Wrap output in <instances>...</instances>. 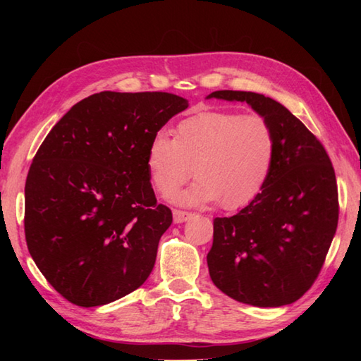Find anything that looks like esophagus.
<instances>
[{
    "instance_id": "esophagus-1",
    "label": "esophagus",
    "mask_w": 361,
    "mask_h": 361,
    "mask_svg": "<svg viewBox=\"0 0 361 361\" xmlns=\"http://www.w3.org/2000/svg\"><path fill=\"white\" fill-rule=\"evenodd\" d=\"M190 217H192V212L181 211V209H173V221H175V224H183V221L189 220Z\"/></svg>"
}]
</instances>
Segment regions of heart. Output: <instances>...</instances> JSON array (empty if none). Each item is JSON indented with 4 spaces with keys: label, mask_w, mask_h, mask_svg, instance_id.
Returning <instances> with one entry per match:
<instances>
[{
    "label": "heart",
    "mask_w": 361,
    "mask_h": 361,
    "mask_svg": "<svg viewBox=\"0 0 361 361\" xmlns=\"http://www.w3.org/2000/svg\"><path fill=\"white\" fill-rule=\"evenodd\" d=\"M276 158V133L264 114L202 111L180 121L173 137L164 132L149 142L145 167L153 189L171 197L190 175L197 180L176 200L225 209L248 204L262 192Z\"/></svg>",
    "instance_id": "1"
}]
</instances>
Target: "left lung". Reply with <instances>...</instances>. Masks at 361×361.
Here are the masks:
<instances>
[{
    "label": "left lung",
    "mask_w": 361,
    "mask_h": 361,
    "mask_svg": "<svg viewBox=\"0 0 361 361\" xmlns=\"http://www.w3.org/2000/svg\"><path fill=\"white\" fill-rule=\"evenodd\" d=\"M209 97L245 101L276 133L274 164L262 192L235 216L214 219L211 279L229 298L256 307L295 302L317 281L338 225L332 161L318 137L274 99L233 90Z\"/></svg>",
    "instance_id": "obj_1"
}]
</instances>
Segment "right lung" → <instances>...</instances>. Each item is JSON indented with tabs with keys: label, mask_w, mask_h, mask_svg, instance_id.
Masks as SVG:
<instances>
[{
	"label": "right lung",
	"mask_w": 361,
	"mask_h": 361,
	"mask_svg": "<svg viewBox=\"0 0 361 361\" xmlns=\"http://www.w3.org/2000/svg\"><path fill=\"white\" fill-rule=\"evenodd\" d=\"M188 99L163 91H101L52 127L25 186V235L51 286L80 307L141 287L172 211L157 203L149 142Z\"/></svg>",
	"instance_id": "right-lung-1"
}]
</instances>
